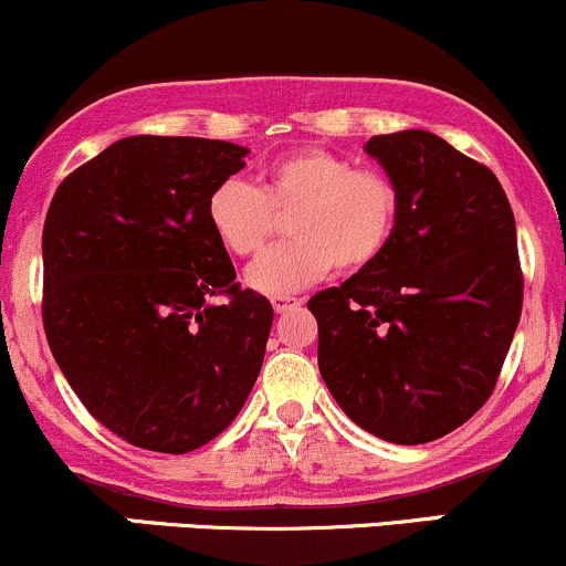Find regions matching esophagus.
<instances>
[{
    "label": "esophagus",
    "instance_id": "obj_1",
    "mask_svg": "<svg viewBox=\"0 0 566 566\" xmlns=\"http://www.w3.org/2000/svg\"><path fill=\"white\" fill-rule=\"evenodd\" d=\"M271 305H274L276 314H287V311L297 308L301 301H297V297H292V295H274V297H271Z\"/></svg>",
    "mask_w": 566,
    "mask_h": 566
}]
</instances>
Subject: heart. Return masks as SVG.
I'll list each match as a JSON object with an SVG mask.
<instances>
[{
	"instance_id": "heart-1",
	"label": "heart",
	"mask_w": 566,
	"mask_h": 566,
	"mask_svg": "<svg viewBox=\"0 0 566 566\" xmlns=\"http://www.w3.org/2000/svg\"><path fill=\"white\" fill-rule=\"evenodd\" d=\"M212 233L233 258H252L290 216V242L258 258L247 284L265 295H290L319 282L329 269H367L391 244L399 188L382 170L354 167L329 148H297L265 165L261 186L226 178L205 207Z\"/></svg>"
}]
</instances>
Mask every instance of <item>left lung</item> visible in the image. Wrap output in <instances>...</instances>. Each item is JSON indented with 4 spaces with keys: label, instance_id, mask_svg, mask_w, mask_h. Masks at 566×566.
<instances>
[{
    "label": "left lung",
    "instance_id": "obj_1",
    "mask_svg": "<svg viewBox=\"0 0 566 566\" xmlns=\"http://www.w3.org/2000/svg\"><path fill=\"white\" fill-rule=\"evenodd\" d=\"M365 148L399 188V220L378 261L308 301L319 373L356 426L426 444L495 391L522 316L516 220L495 172L439 135Z\"/></svg>",
    "mask_w": 566,
    "mask_h": 566
}]
</instances>
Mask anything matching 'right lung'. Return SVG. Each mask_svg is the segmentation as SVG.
Returning <instances> with one entry per match:
<instances>
[{"label": "right lung", "instance_id": "obj_1", "mask_svg": "<svg viewBox=\"0 0 566 566\" xmlns=\"http://www.w3.org/2000/svg\"><path fill=\"white\" fill-rule=\"evenodd\" d=\"M244 154L226 140L133 135L66 175L50 201V350L97 423L143 450L212 441L261 373L274 308L239 287L205 216Z\"/></svg>", "mask_w": 566, "mask_h": 566}]
</instances>
